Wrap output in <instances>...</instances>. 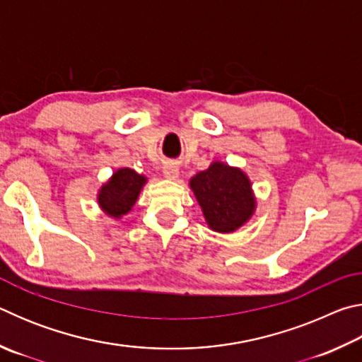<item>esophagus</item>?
Instances as JSON below:
<instances>
[{"mask_svg":"<svg viewBox=\"0 0 362 362\" xmlns=\"http://www.w3.org/2000/svg\"><path fill=\"white\" fill-rule=\"evenodd\" d=\"M163 173H164V177H166V179L175 180L177 177H179V166H177L175 163H166V164H164V168H163Z\"/></svg>","mask_w":362,"mask_h":362,"instance_id":"esophagus-1","label":"esophagus"}]
</instances>
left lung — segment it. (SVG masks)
Segmentation results:
<instances>
[{"label": "left lung", "mask_w": 362, "mask_h": 362, "mask_svg": "<svg viewBox=\"0 0 362 362\" xmlns=\"http://www.w3.org/2000/svg\"><path fill=\"white\" fill-rule=\"evenodd\" d=\"M189 187L214 231H235L252 217L255 198L247 175L241 169L212 163L189 180Z\"/></svg>", "instance_id": "1"}]
</instances>
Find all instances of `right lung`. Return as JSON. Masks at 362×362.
Listing matches in <instances>:
<instances>
[{"label": "right lung", "mask_w": 362, "mask_h": 362, "mask_svg": "<svg viewBox=\"0 0 362 362\" xmlns=\"http://www.w3.org/2000/svg\"><path fill=\"white\" fill-rule=\"evenodd\" d=\"M146 179L129 168L119 169L113 174L99 192V204L108 216L119 218L136 204L139 193Z\"/></svg>", "instance_id": "right-lung-1"}]
</instances>
